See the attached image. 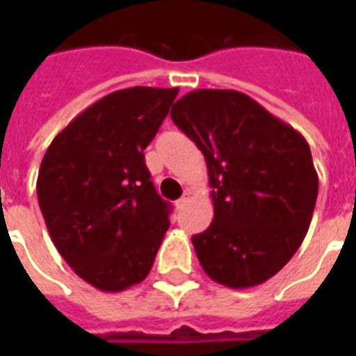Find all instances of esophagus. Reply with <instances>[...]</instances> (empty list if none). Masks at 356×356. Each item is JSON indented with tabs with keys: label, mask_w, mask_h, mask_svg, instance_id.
<instances>
[{
	"label": "esophagus",
	"mask_w": 356,
	"mask_h": 356,
	"mask_svg": "<svg viewBox=\"0 0 356 356\" xmlns=\"http://www.w3.org/2000/svg\"><path fill=\"white\" fill-rule=\"evenodd\" d=\"M186 201H188V194H184L183 197H179V200L175 201V207H177V209H183Z\"/></svg>",
	"instance_id": "obj_1"
}]
</instances>
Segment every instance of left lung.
I'll use <instances>...</instances> for the list:
<instances>
[{"label":"left lung","mask_w":356,"mask_h":356,"mask_svg":"<svg viewBox=\"0 0 356 356\" xmlns=\"http://www.w3.org/2000/svg\"><path fill=\"white\" fill-rule=\"evenodd\" d=\"M172 120L207 161L214 220L192 236L212 281L251 288L298 251L318 197L307 140L236 90H194Z\"/></svg>","instance_id":"obj_1"}]
</instances>
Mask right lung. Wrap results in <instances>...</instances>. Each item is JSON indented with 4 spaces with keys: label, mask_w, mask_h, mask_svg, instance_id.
Returning <instances> with one entry per match:
<instances>
[{
    "label": "right lung",
    "mask_w": 356,
    "mask_h": 356,
    "mask_svg": "<svg viewBox=\"0 0 356 356\" xmlns=\"http://www.w3.org/2000/svg\"><path fill=\"white\" fill-rule=\"evenodd\" d=\"M179 88L133 86L83 111L42 159L36 195L55 248L103 292L147 277L172 205L156 194L144 162Z\"/></svg>",
    "instance_id": "right-lung-1"
}]
</instances>
